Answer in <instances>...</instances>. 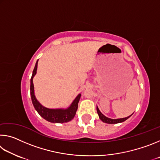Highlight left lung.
Segmentation results:
<instances>
[{"instance_id": "left-lung-1", "label": "left lung", "mask_w": 160, "mask_h": 160, "mask_svg": "<svg viewBox=\"0 0 160 160\" xmlns=\"http://www.w3.org/2000/svg\"><path fill=\"white\" fill-rule=\"evenodd\" d=\"M97 113H98L99 115V118L101 119V120L103 121V122L104 123H110V124H113V123H121V122H123V121H125L126 120H127L130 116H128V117H126V118H118V119H112V118H107V116H105L104 115H103L102 113L100 112L99 109H98V107H97Z\"/></svg>"}]
</instances>
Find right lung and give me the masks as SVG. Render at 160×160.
Listing matches in <instances>:
<instances>
[{
	"label": "right lung",
	"instance_id": "add662e5",
	"mask_svg": "<svg viewBox=\"0 0 160 160\" xmlns=\"http://www.w3.org/2000/svg\"><path fill=\"white\" fill-rule=\"evenodd\" d=\"M37 63L38 61H37L36 65H35L33 72H32V78L30 79V94L32 104H33L35 109L37 110V112L39 113V114L42 118H44L46 120L51 123H66L71 121L74 118L75 113H76L78 107V102H79L81 94H78L74 101L72 102L70 107L66 109H50L43 107L37 101L34 93L33 78L37 72Z\"/></svg>",
	"mask_w": 160,
	"mask_h": 160
}]
</instances>
